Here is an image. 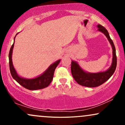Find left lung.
<instances>
[{
	"instance_id": "1",
	"label": "left lung",
	"mask_w": 125,
	"mask_h": 125,
	"mask_svg": "<svg viewBox=\"0 0 125 125\" xmlns=\"http://www.w3.org/2000/svg\"><path fill=\"white\" fill-rule=\"evenodd\" d=\"M98 31L106 36L112 46L113 50L112 62L110 67L107 71L98 73H89L85 72L76 61H72L71 72L73 77L78 84L89 87L99 86L106 82L112 76L115 71L117 65V58L116 55V49L112 40L110 38L109 34L105 28L102 25L97 26Z\"/></svg>"
}]
</instances>
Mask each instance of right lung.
<instances>
[{
    "label": "right lung",
    "mask_w": 125,
    "mask_h": 125,
    "mask_svg": "<svg viewBox=\"0 0 125 125\" xmlns=\"http://www.w3.org/2000/svg\"><path fill=\"white\" fill-rule=\"evenodd\" d=\"M18 33L16 34V35ZM16 36L14 38V43L12 44L10 49L9 54V67L10 73L12 74L13 78L17 82L19 83L21 86L24 87L25 88L29 90H38L42 89L45 88L49 85L51 82L52 81L54 70L58 66L59 63L61 62V59L58 60L56 62L52 64L49 66L39 76L35 77L33 79H26L24 77H21L18 75L15 69L14 68L12 62V53L13 49L14 47V43H15V39Z\"/></svg>",
    "instance_id": "right-lung-1"
}]
</instances>
